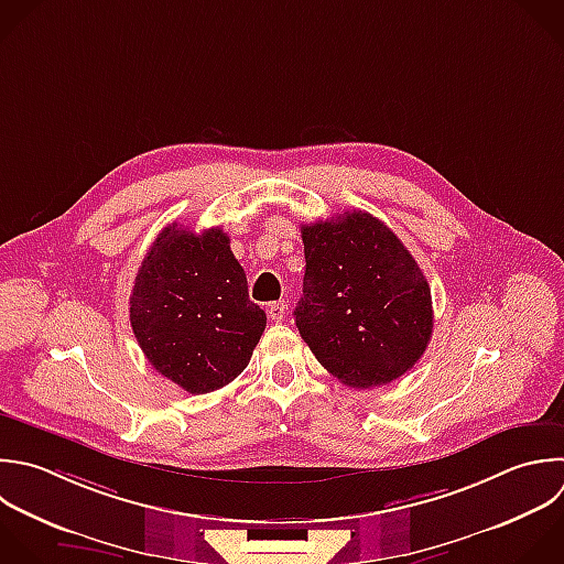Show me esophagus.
<instances>
[{
  "mask_svg": "<svg viewBox=\"0 0 564 564\" xmlns=\"http://www.w3.org/2000/svg\"><path fill=\"white\" fill-rule=\"evenodd\" d=\"M284 315H286V302H284V300L269 304V317H271L273 322H282Z\"/></svg>",
  "mask_w": 564,
  "mask_h": 564,
  "instance_id": "obj_1",
  "label": "esophagus"
}]
</instances>
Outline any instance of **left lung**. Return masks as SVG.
Wrapping results in <instances>:
<instances>
[{
	"label": "left lung",
	"instance_id": "1",
	"mask_svg": "<svg viewBox=\"0 0 564 564\" xmlns=\"http://www.w3.org/2000/svg\"><path fill=\"white\" fill-rule=\"evenodd\" d=\"M306 258L295 326L317 361L350 388L405 375L432 337L427 280L375 216L344 212L302 225Z\"/></svg>",
	"mask_w": 564,
	"mask_h": 564
}]
</instances>
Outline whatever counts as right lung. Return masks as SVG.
Segmentation results:
<instances>
[{
	"label": "right lung",
	"mask_w": 564,
	"mask_h": 564,
	"mask_svg": "<svg viewBox=\"0 0 564 564\" xmlns=\"http://www.w3.org/2000/svg\"><path fill=\"white\" fill-rule=\"evenodd\" d=\"M130 322L148 361L189 394L214 392L249 364L267 326L220 227H165L143 258Z\"/></svg>",
	"instance_id": "obj_1"
}]
</instances>
